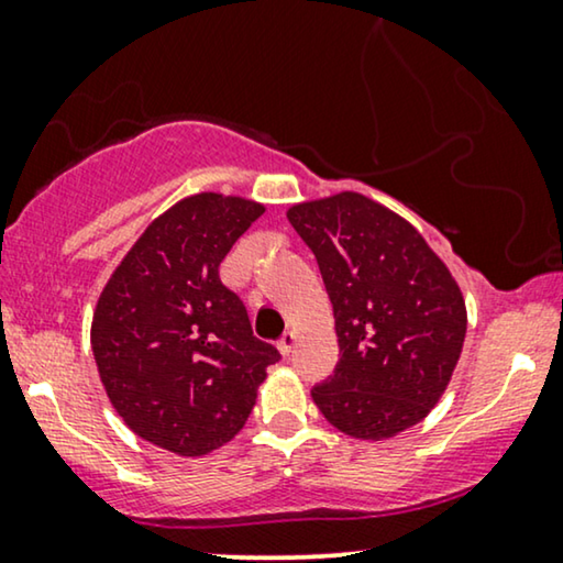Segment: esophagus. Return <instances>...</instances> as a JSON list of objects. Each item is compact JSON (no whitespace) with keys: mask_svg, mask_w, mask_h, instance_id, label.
<instances>
[{"mask_svg":"<svg viewBox=\"0 0 563 563\" xmlns=\"http://www.w3.org/2000/svg\"><path fill=\"white\" fill-rule=\"evenodd\" d=\"M295 343H297V333H291V330H287V333L279 338V343H276V349H279L282 356H289L291 349H295Z\"/></svg>","mask_w":563,"mask_h":563,"instance_id":"34e87169","label":"esophagus"}]
</instances>
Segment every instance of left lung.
I'll return each mask as SVG.
<instances>
[{
  "instance_id": "obj_1",
  "label": "left lung",
  "mask_w": 563,
  "mask_h": 563,
  "mask_svg": "<svg viewBox=\"0 0 563 563\" xmlns=\"http://www.w3.org/2000/svg\"><path fill=\"white\" fill-rule=\"evenodd\" d=\"M333 305L341 358L312 389L330 426L387 441L438 405L466 338V302L441 256L402 214L358 191L287 210Z\"/></svg>"
}]
</instances>
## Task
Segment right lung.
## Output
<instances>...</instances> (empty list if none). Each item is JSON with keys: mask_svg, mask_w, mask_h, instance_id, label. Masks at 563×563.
Here are the masks:
<instances>
[{"mask_svg": "<svg viewBox=\"0 0 563 563\" xmlns=\"http://www.w3.org/2000/svg\"><path fill=\"white\" fill-rule=\"evenodd\" d=\"M266 207L218 191L158 214L104 284L91 351L125 426L158 449L205 456L245 426L279 361L220 282V261Z\"/></svg>", "mask_w": 563, "mask_h": 563, "instance_id": "obj_1", "label": "right lung"}]
</instances>
